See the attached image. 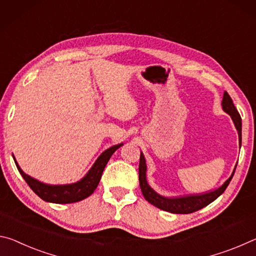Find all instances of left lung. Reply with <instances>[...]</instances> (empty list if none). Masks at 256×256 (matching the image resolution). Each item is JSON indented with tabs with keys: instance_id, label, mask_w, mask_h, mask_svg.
Wrapping results in <instances>:
<instances>
[{
	"instance_id": "1",
	"label": "left lung",
	"mask_w": 256,
	"mask_h": 256,
	"mask_svg": "<svg viewBox=\"0 0 256 256\" xmlns=\"http://www.w3.org/2000/svg\"><path fill=\"white\" fill-rule=\"evenodd\" d=\"M221 104H222L224 111L227 112L228 114L232 116V119L234 124V127H236L238 132L240 143H242V118L240 113L237 111V108H234L232 100L227 92H224V93L222 103ZM234 170H236V168L234 169L232 174L226 180L224 185L220 186L216 190L204 192V194L168 198H164V196L158 195V192H154L148 184V180H146L145 158L142 152H140V168H138V172H140V186L145 200H148V203H150L158 208H161L163 211L176 213V214H188V213L198 211L200 208H203L204 206H206V205L212 203L213 200L219 198V196L226 190V188L228 187L230 180H232V176L234 174Z\"/></svg>"
}]
</instances>
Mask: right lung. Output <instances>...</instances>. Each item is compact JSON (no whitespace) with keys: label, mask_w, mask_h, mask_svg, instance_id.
<instances>
[{"label":"right lung","mask_w":256,"mask_h":256,"mask_svg":"<svg viewBox=\"0 0 256 256\" xmlns=\"http://www.w3.org/2000/svg\"><path fill=\"white\" fill-rule=\"evenodd\" d=\"M122 144H118L112 146V148H108L100 154L95 161L93 166L90 168L88 172L86 174L85 177L79 180L77 182L69 184V185H48V184L40 182L35 178L30 177L24 172L20 169L18 162L16 161V166L18 168L20 174L22 178L26 180L28 186L32 188V192L36 195L45 200V202L50 203H56V204H68V203H74L79 202L84 198H88L94 192V190L98 187L100 177H102L103 170L106 168L108 161L110 160L112 154L118 150Z\"/></svg>","instance_id":"1"}]
</instances>
